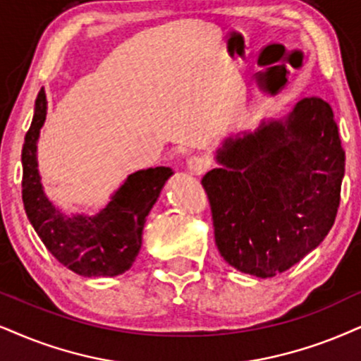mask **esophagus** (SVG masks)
<instances>
[{
	"label": "esophagus",
	"mask_w": 361,
	"mask_h": 361,
	"mask_svg": "<svg viewBox=\"0 0 361 361\" xmlns=\"http://www.w3.org/2000/svg\"><path fill=\"white\" fill-rule=\"evenodd\" d=\"M208 168H209L208 158L196 154V157H191L188 159V170L193 173V175H203Z\"/></svg>",
	"instance_id": "obj_1"
}]
</instances>
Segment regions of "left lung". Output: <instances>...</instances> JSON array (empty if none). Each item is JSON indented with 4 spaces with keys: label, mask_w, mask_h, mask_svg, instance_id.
<instances>
[{
    "label": "left lung",
    "mask_w": 361,
    "mask_h": 361,
    "mask_svg": "<svg viewBox=\"0 0 361 361\" xmlns=\"http://www.w3.org/2000/svg\"><path fill=\"white\" fill-rule=\"evenodd\" d=\"M203 176L225 262L259 278L298 263L325 240L340 207L345 152L330 104L305 98L285 121L226 140Z\"/></svg>",
    "instance_id": "8db88e82"
}]
</instances>
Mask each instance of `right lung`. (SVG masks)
Here are the masks:
<instances>
[{"label": "right lung", "mask_w": 361, "mask_h": 361, "mask_svg": "<svg viewBox=\"0 0 361 361\" xmlns=\"http://www.w3.org/2000/svg\"><path fill=\"white\" fill-rule=\"evenodd\" d=\"M47 120V94L39 90L35 115L23 143V203L28 220L48 252L81 276H116L130 270L141 248V233L170 168L136 171L126 178L97 216L61 214L43 193L36 163V141Z\"/></svg>", "instance_id": "right-lung-1"}]
</instances>
